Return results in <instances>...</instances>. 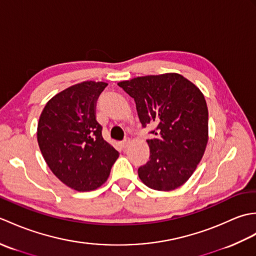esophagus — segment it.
Segmentation results:
<instances>
[{"label": "esophagus", "mask_w": 256, "mask_h": 256, "mask_svg": "<svg viewBox=\"0 0 256 256\" xmlns=\"http://www.w3.org/2000/svg\"><path fill=\"white\" fill-rule=\"evenodd\" d=\"M130 143H131V140H130V138H125V140H123V142L121 143V146H122L123 148H128V145Z\"/></svg>", "instance_id": "obj_1"}]
</instances>
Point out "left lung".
Returning a JSON list of instances; mask_svg holds the SVG:
<instances>
[{
  "label": "left lung",
  "instance_id": "obj_1",
  "mask_svg": "<svg viewBox=\"0 0 256 256\" xmlns=\"http://www.w3.org/2000/svg\"><path fill=\"white\" fill-rule=\"evenodd\" d=\"M132 96L142 126H155L148 140L150 160L138 168L146 186L170 192L186 182L208 143V108L202 92L182 74L170 72L121 81Z\"/></svg>",
  "mask_w": 256,
  "mask_h": 256
}]
</instances>
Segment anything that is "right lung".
Segmentation results:
<instances>
[{
  "label": "right lung",
  "instance_id": "right-lung-1",
  "mask_svg": "<svg viewBox=\"0 0 256 256\" xmlns=\"http://www.w3.org/2000/svg\"><path fill=\"white\" fill-rule=\"evenodd\" d=\"M106 82L84 81L54 96L37 126L40 152L54 175L77 192L106 182L118 152L102 138L96 103Z\"/></svg>",
  "mask_w": 256,
  "mask_h": 256
}]
</instances>
